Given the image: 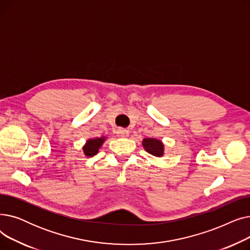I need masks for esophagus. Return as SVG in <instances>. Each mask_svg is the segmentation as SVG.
Masks as SVG:
<instances>
[{
    "mask_svg": "<svg viewBox=\"0 0 250 250\" xmlns=\"http://www.w3.org/2000/svg\"><path fill=\"white\" fill-rule=\"evenodd\" d=\"M116 135H117V137H120V138H126V137H128L129 132L125 128L120 127V128L116 129Z\"/></svg>",
    "mask_w": 250,
    "mask_h": 250,
    "instance_id": "esophagus-1",
    "label": "esophagus"
}]
</instances>
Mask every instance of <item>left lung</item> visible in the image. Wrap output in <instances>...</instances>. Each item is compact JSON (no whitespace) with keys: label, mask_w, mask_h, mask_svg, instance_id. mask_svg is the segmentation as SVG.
<instances>
[{"label":"left lung","mask_w":250,"mask_h":250,"mask_svg":"<svg viewBox=\"0 0 250 250\" xmlns=\"http://www.w3.org/2000/svg\"><path fill=\"white\" fill-rule=\"evenodd\" d=\"M143 147L149 154L155 157H162L164 154V145L160 140L146 138L143 140Z\"/></svg>","instance_id":"obj_1"}]
</instances>
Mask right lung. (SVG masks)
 Instances as JSON below:
<instances>
[{
	"label": "right lung",
	"mask_w": 250,
	"mask_h": 250,
	"mask_svg": "<svg viewBox=\"0 0 250 250\" xmlns=\"http://www.w3.org/2000/svg\"><path fill=\"white\" fill-rule=\"evenodd\" d=\"M105 137H101V138H95V139H90L86 142V144L83 147V151H84V154L87 156V157H92V156H95L100 147L102 146V144L104 143L105 141Z\"/></svg>",
	"instance_id": "1"
}]
</instances>
